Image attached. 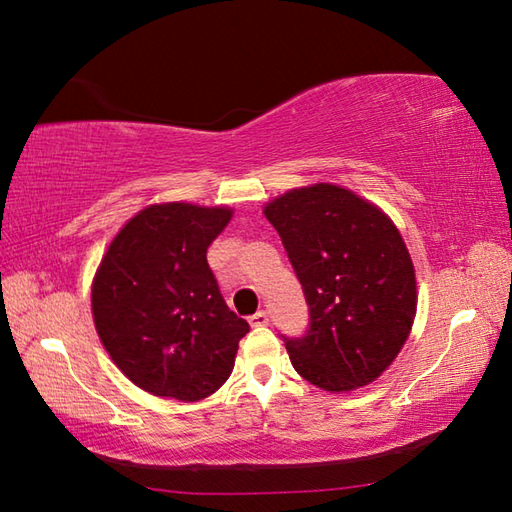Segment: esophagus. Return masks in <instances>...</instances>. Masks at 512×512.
Listing matches in <instances>:
<instances>
[{
    "label": "esophagus",
    "mask_w": 512,
    "mask_h": 512,
    "mask_svg": "<svg viewBox=\"0 0 512 512\" xmlns=\"http://www.w3.org/2000/svg\"><path fill=\"white\" fill-rule=\"evenodd\" d=\"M248 323L253 325V328H264V325H268V312H264V310H259V312H255L253 317L248 319Z\"/></svg>",
    "instance_id": "obj_1"
}]
</instances>
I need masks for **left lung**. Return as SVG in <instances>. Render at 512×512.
Listing matches in <instances>:
<instances>
[{"instance_id":"8db88e82","label":"left lung","mask_w":512,"mask_h":512,"mask_svg":"<svg viewBox=\"0 0 512 512\" xmlns=\"http://www.w3.org/2000/svg\"><path fill=\"white\" fill-rule=\"evenodd\" d=\"M264 213L310 310L306 334H281L292 367L325 391L372 383L398 356L416 317V275L398 228L334 184L288 191Z\"/></svg>"}]
</instances>
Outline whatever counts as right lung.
<instances>
[{
	"instance_id": "right-lung-1",
	"label": "right lung",
	"mask_w": 512,
	"mask_h": 512,
	"mask_svg": "<svg viewBox=\"0 0 512 512\" xmlns=\"http://www.w3.org/2000/svg\"><path fill=\"white\" fill-rule=\"evenodd\" d=\"M231 209L171 202L132 217L92 286L94 325L118 369L154 396L200 400L231 376L250 330L226 306L206 248Z\"/></svg>"
}]
</instances>
